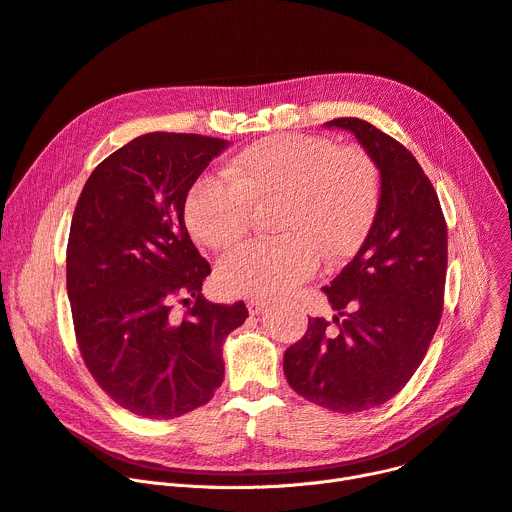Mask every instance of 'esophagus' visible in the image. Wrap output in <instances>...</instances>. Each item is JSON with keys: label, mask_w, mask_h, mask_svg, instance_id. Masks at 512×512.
<instances>
[{"label": "esophagus", "mask_w": 512, "mask_h": 512, "mask_svg": "<svg viewBox=\"0 0 512 512\" xmlns=\"http://www.w3.org/2000/svg\"><path fill=\"white\" fill-rule=\"evenodd\" d=\"M246 306H248V312L252 316H258V314H262L268 308V302H266V299H248Z\"/></svg>", "instance_id": "esophagus-1"}]
</instances>
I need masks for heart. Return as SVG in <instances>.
<instances>
[{
    "mask_svg": "<svg viewBox=\"0 0 512 512\" xmlns=\"http://www.w3.org/2000/svg\"><path fill=\"white\" fill-rule=\"evenodd\" d=\"M225 175H204L188 190L184 217L196 242L217 252L235 246L252 225V206L273 202L270 225L281 233L219 262V285L231 295L293 291L314 275L320 258L337 264L362 248L378 213L376 163L359 148H339L322 136L258 140Z\"/></svg>",
    "mask_w": 512,
    "mask_h": 512,
    "instance_id": "1",
    "label": "heart"
}]
</instances>
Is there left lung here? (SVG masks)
Here are the masks:
<instances>
[{
	"mask_svg": "<svg viewBox=\"0 0 512 512\" xmlns=\"http://www.w3.org/2000/svg\"><path fill=\"white\" fill-rule=\"evenodd\" d=\"M355 134L380 171L374 225L355 258L322 287L344 320L312 318L283 357L289 386L310 403L357 413L393 399L424 362L444 304L446 221L409 150L359 117L326 122Z\"/></svg>",
	"mask_w": 512,
	"mask_h": 512,
	"instance_id": "obj_1",
	"label": "left lung"
}]
</instances>
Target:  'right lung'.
Returning a JSON list of instances; mask_svg holds the SVG:
<instances>
[{"instance_id": "add662e5", "label": "right lung", "mask_w": 512, "mask_h": 512, "mask_svg": "<svg viewBox=\"0 0 512 512\" xmlns=\"http://www.w3.org/2000/svg\"><path fill=\"white\" fill-rule=\"evenodd\" d=\"M227 140L153 132L95 167L78 198L66 285L80 355L119 405L171 419L213 399L223 341L248 318L244 302H206L210 264L184 221L188 190ZM189 306L184 317L172 304Z\"/></svg>"}]
</instances>
